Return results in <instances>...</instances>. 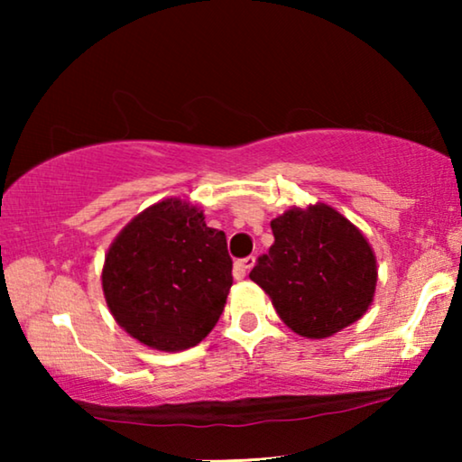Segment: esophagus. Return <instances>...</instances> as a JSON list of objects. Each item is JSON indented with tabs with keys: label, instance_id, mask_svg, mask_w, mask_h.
Segmentation results:
<instances>
[{
	"label": "esophagus",
	"instance_id": "1",
	"mask_svg": "<svg viewBox=\"0 0 462 462\" xmlns=\"http://www.w3.org/2000/svg\"><path fill=\"white\" fill-rule=\"evenodd\" d=\"M256 258L254 256H248V258H242V261L236 263V267H233V275H236V280H244L245 273L254 267Z\"/></svg>",
	"mask_w": 462,
	"mask_h": 462
}]
</instances>
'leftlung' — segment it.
I'll use <instances>...</instances> for the list:
<instances>
[{"mask_svg":"<svg viewBox=\"0 0 462 462\" xmlns=\"http://www.w3.org/2000/svg\"><path fill=\"white\" fill-rule=\"evenodd\" d=\"M275 242L250 280L277 315L305 338H328L356 324L376 292V256L349 218L328 204L292 206L271 220Z\"/></svg>","mask_w":462,"mask_h":462,"instance_id":"left-lung-1","label":"left lung"}]
</instances>
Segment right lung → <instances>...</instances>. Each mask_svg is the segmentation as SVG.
<instances>
[{"instance_id": "1", "label": "right lung", "mask_w": 462, "mask_h": 462, "mask_svg": "<svg viewBox=\"0 0 462 462\" xmlns=\"http://www.w3.org/2000/svg\"><path fill=\"white\" fill-rule=\"evenodd\" d=\"M223 231L191 201L168 198L136 214L113 239L103 294L113 319L155 351L201 343L223 313L233 275Z\"/></svg>"}]
</instances>
